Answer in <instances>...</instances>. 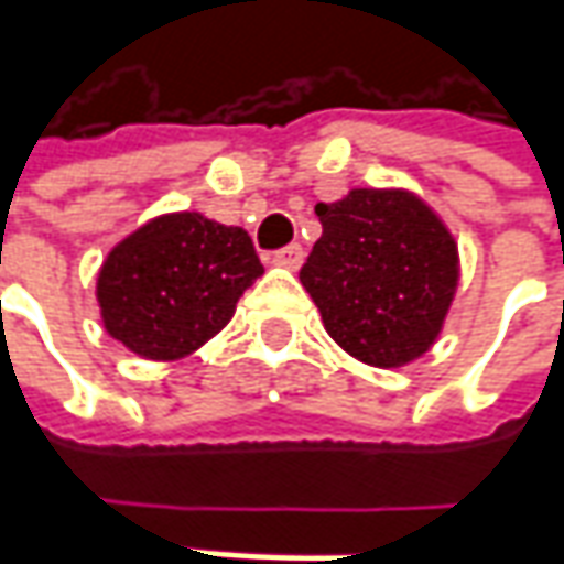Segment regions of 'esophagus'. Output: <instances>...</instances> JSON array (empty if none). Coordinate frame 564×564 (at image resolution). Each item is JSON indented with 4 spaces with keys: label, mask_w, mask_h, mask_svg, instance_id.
Listing matches in <instances>:
<instances>
[{
    "label": "esophagus",
    "mask_w": 564,
    "mask_h": 564,
    "mask_svg": "<svg viewBox=\"0 0 564 564\" xmlns=\"http://www.w3.org/2000/svg\"><path fill=\"white\" fill-rule=\"evenodd\" d=\"M302 256H305V252H302V246L290 243L274 252V264H281V268H290V271H293V268H300L302 264Z\"/></svg>",
    "instance_id": "obj_1"
}]
</instances>
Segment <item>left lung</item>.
Wrapping results in <instances>:
<instances>
[{
  "label": "left lung",
  "mask_w": 564,
  "mask_h": 564,
  "mask_svg": "<svg viewBox=\"0 0 564 564\" xmlns=\"http://www.w3.org/2000/svg\"><path fill=\"white\" fill-rule=\"evenodd\" d=\"M321 240L300 281L327 334L375 368H399L437 340L458 283L446 224L405 189H352L318 203Z\"/></svg>",
  "instance_id": "1"
}]
</instances>
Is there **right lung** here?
Segmentation results:
<instances>
[{
  "mask_svg": "<svg viewBox=\"0 0 564 564\" xmlns=\"http://www.w3.org/2000/svg\"><path fill=\"white\" fill-rule=\"evenodd\" d=\"M262 274L243 227L174 212L108 252L96 296L115 340L143 359L171 361L212 340Z\"/></svg>",
  "mask_w": 564,
  "mask_h": 564,
  "instance_id": "add662e5",
  "label": "right lung"
}]
</instances>
